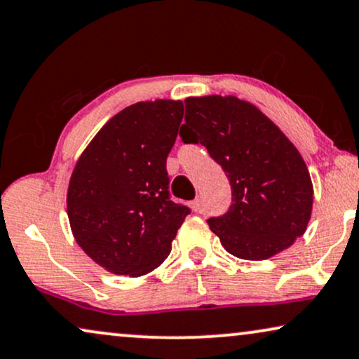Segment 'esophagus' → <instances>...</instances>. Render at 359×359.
<instances>
[{
  "mask_svg": "<svg viewBox=\"0 0 359 359\" xmlns=\"http://www.w3.org/2000/svg\"><path fill=\"white\" fill-rule=\"evenodd\" d=\"M192 208H194V212H197V213L202 212V210H203V197H202V195H198V197L194 200Z\"/></svg>",
  "mask_w": 359,
  "mask_h": 359,
  "instance_id": "1",
  "label": "esophagus"
}]
</instances>
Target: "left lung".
Returning <instances> with one entry per match:
<instances>
[{
	"label": "left lung",
	"mask_w": 359,
	"mask_h": 359,
	"mask_svg": "<svg viewBox=\"0 0 359 359\" xmlns=\"http://www.w3.org/2000/svg\"><path fill=\"white\" fill-rule=\"evenodd\" d=\"M185 144H202L231 185V205L207 219L229 255L267 259L302 236L312 213L307 165L283 131L236 97L185 100Z\"/></svg>",
	"instance_id": "obj_1"
}]
</instances>
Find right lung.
<instances>
[{
	"instance_id": "obj_1",
	"label": "right lung",
	"mask_w": 359,
	"mask_h": 359,
	"mask_svg": "<svg viewBox=\"0 0 359 359\" xmlns=\"http://www.w3.org/2000/svg\"><path fill=\"white\" fill-rule=\"evenodd\" d=\"M182 118V102L131 104L104 124L76 162L67 194L72 231L113 274L137 277L161 266L190 213L172 202L165 167Z\"/></svg>"
}]
</instances>
